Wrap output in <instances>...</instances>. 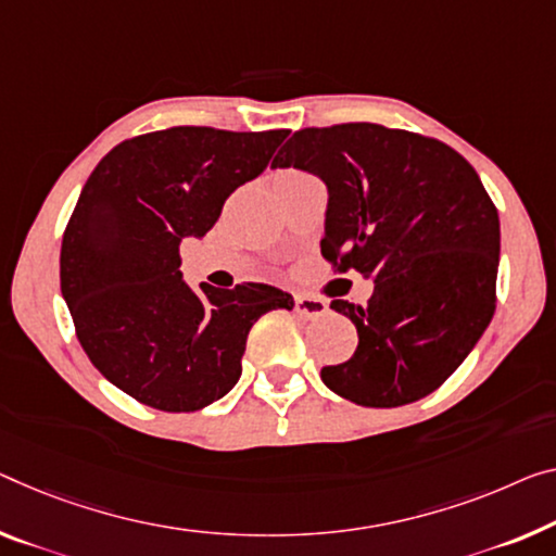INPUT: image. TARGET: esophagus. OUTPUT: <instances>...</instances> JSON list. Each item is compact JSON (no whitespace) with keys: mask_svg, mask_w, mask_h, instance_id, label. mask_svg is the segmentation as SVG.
Returning a JSON list of instances; mask_svg holds the SVG:
<instances>
[{"mask_svg":"<svg viewBox=\"0 0 556 556\" xmlns=\"http://www.w3.org/2000/svg\"><path fill=\"white\" fill-rule=\"evenodd\" d=\"M295 313L305 320H318L328 313V303L315 295H295Z\"/></svg>","mask_w":556,"mask_h":556,"instance_id":"obj_1","label":"esophagus"}]
</instances>
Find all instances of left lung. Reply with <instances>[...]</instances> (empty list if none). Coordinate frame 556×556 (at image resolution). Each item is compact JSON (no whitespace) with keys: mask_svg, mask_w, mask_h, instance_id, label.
Returning a JSON list of instances; mask_svg holds the SVG:
<instances>
[{"mask_svg":"<svg viewBox=\"0 0 556 556\" xmlns=\"http://www.w3.org/2000/svg\"><path fill=\"white\" fill-rule=\"evenodd\" d=\"M270 166L326 184L320 253L375 283L367 305L330 303L357 350L323 382L363 407L438 390L494 315L500 216L477 170L447 143L380 124L295 131Z\"/></svg>","mask_w":556,"mask_h":556,"instance_id":"1","label":"left lung"}]
</instances>
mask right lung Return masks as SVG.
Wrapping results in <instances>:
<instances>
[{
  "label": "right lung",
  "instance_id": "right-lung-1",
  "mask_svg": "<svg viewBox=\"0 0 556 556\" xmlns=\"http://www.w3.org/2000/svg\"><path fill=\"white\" fill-rule=\"evenodd\" d=\"M286 136L174 126L118 143L91 170L59 276L84 353L111 386L164 413H193L233 390L253 323L293 311V295L266 283L193 290L178 255Z\"/></svg>",
  "mask_w": 556,
  "mask_h": 556
}]
</instances>
